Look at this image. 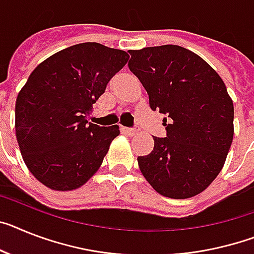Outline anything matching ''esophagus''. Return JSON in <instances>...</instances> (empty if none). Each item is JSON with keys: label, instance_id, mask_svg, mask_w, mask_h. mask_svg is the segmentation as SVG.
Instances as JSON below:
<instances>
[{"label": "esophagus", "instance_id": "obj_1", "mask_svg": "<svg viewBox=\"0 0 254 254\" xmlns=\"http://www.w3.org/2000/svg\"><path fill=\"white\" fill-rule=\"evenodd\" d=\"M121 130H123L124 133L129 134V135H133V134L137 133L138 129H135V127H121Z\"/></svg>", "mask_w": 254, "mask_h": 254}]
</instances>
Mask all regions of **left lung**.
Returning a JSON list of instances; mask_svg holds the SVG:
<instances>
[{"label":"left lung","instance_id":"left-lung-1","mask_svg":"<svg viewBox=\"0 0 254 254\" xmlns=\"http://www.w3.org/2000/svg\"><path fill=\"white\" fill-rule=\"evenodd\" d=\"M127 63L146 89L150 107L165 115L167 137H153L138 165L157 192L197 195L216 180L234 137V104L225 82L203 58L178 45L130 50Z\"/></svg>","mask_w":254,"mask_h":254}]
</instances>
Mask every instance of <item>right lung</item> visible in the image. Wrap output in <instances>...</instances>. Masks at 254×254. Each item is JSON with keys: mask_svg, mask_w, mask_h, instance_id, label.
I'll use <instances>...</instances> for the list:
<instances>
[{"mask_svg": "<svg viewBox=\"0 0 254 254\" xmlns=\"http://www.w3.org/2000/svg\"><path fill=\"white\" fill-rule=\"evenodd\" d=\"M127 51L98 42L61 50L35 68L15 103V131L29 172L49 189L71 191L102 165L119 127L87 123L93 104Z\"/></svg>", "mask_w": 254, "mask_h": 254, "instance_id": "add662e5", "label": "right lung"}]
</instances>
